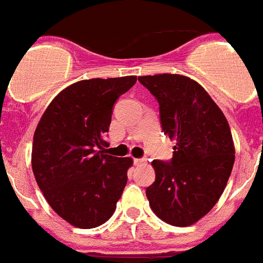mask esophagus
Here are the masks:
<instances>
[{
	"label": "esophagus",
	"instance_id": "34e87169",
	"mask_svg": "<svg viewBox=\"0 0 263 263\" xmlns=\"http://www.w3.org/2000/svg\"><path fill=\"white\" fill-rule=\"evenodd\" d=\"M145 159H134V164L136 165H142V164H145Z\"/></svg>",
	"mask_w": 263,
	"mask_h": 263
}]
</instances>
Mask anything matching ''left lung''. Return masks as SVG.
<instances>
[{
	"instance_id": "obj_1",
	"label": "left lung",
	"mask_w": 263,
	"mask_h": 263,
	"mask_svg": "<svg viewBox=\"0 0 263 263\" xmlns=\"http://www.w3.org/2000/svg\"><path fill=\"white\" fill-rule=\"evenodd\" d=\"M159 103L161 129L175 140L172 159L152 163L156 179L146 187L163 221L187 227L203 217L222 194L235 161L228 122L208 92L180 74L138 77Z\"/></svg>"
}]
</instances>
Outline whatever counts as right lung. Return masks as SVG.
<instances>
[{
	"instance_id": "add662e5",
	"label": "right lung",
	"mask_w": 263,
	"mask_h": 263,
	"mask_svg": "<svg viewBox=\"0 0 263 263\" xmlns=\"http://www.w3.org/2000/svg\"><path fill=\"white\" fill-rule=\"evenodd\" d=\"M136 81V76H126L72 84L37 123L33 175L48 205L72 226L95 228L115 212L133 160L106 155V134L115 102Z\"/></svg>"
}]
</instances>
